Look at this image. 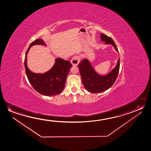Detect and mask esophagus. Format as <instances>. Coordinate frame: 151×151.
<instances>
[{"instance_id":"esophagus-1","label":"esophagus","mask_w":151,"mask_h":151,"mask_svg":"<svg viewBox=\"0 0 151 151\" xmlns=\"http://www.w3.org/2000/svg\"><path fill=\"white\" fill-rule=\"evenodd\" d=\"M80 61V57L79 56L76 55L72 58V59L71 60V62L73 65L77 66L79 64Z\"/></svg>"}]
</instances>
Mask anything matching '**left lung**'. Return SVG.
<instances>
[{
    "label": "left lung",
    "instance_id": "obj_1",
    "mask_svg": "<svg viewBox=\"0 0 151 151\" xmlns=\"http://www.w3.org/2000/svg\"><path fill=\"white\" fill-rule=\"evenodd\" d=\"M101 40L105 41L106 44L112 45L119 52L115 43L111 37L101 34ZM120 65V58H119L115 68L106 76H101L95 72L88 60H82L78 65V68L84 86L87 91L93 93L102 92L109 89L114 83L117 78Z\"/></svg>",
    "mask_w": 151,
    "mask_h": 151
}]
</instances>
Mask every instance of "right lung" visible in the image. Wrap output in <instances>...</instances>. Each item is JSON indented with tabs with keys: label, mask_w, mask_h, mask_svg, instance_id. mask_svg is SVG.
I'll list each match as a JSON object with an SVG mask.
<instances>
[{
	"label": "right lung",
	"mask_w": 151,
	"mask_h": 151,
	"mask_svg": "<svg viewBox=\"0 0 151 151\" xmlns=\"http://www.w3.org/2000/svg\"><path fill=\"white\" fill-rule=\"evenodd\" d=\"M36 45L46 46L44 41L41 39H37L30 43L24 58V67L27 78L34 89L41 94L46 96L58 95L62 92L65 87L68 74L72 65L68 60L58 58L52 69L45 73L32 72L27 67V55L31 46Z\"/></svg>",
	"instance_id": "obj_1"
}]
</instances>
